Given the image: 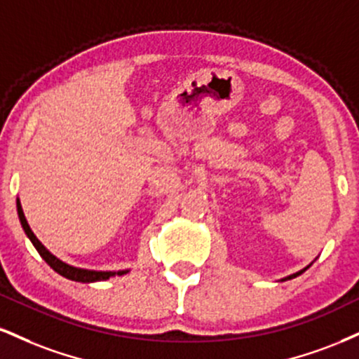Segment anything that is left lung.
<instances>
[{
    "instance_id": "1",
    "label": "left lung",
    "mask_w": 359,
    "mask_h": 359,
    "mask_svg": "<svg viewBox=\"0 0 359 359\" xmlns=\"http://www.w3.org/2000/svg\"><path fill=\"white\" fill-rule=\"evenodd\" d=\"M311 266V264H309ZM308 266V267H309ZM308 267H304V269H301V271H297V273L296 274H291V276H287V278H284V279H280V280H287V279H292V278H297V276H299V274H303L304 273V271L306 269H308Z\"/></svg>"
}]
</instances>
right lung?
Returning a JSON list of instances; mask_svg holds the SVG:
<instances>
[{
	"label": "right lung",
	"instance_id": "right-lung-1",
	"mask_svg": "<svg viewBox=\"0 0 359 359\" xmlns=\"http://www.w3.org/2000/svg\"><path fill=\"white\" fill-rule=\"evenodd\" d=\"M16 207H18V217H20V222L21 226H23V231L25 234L28 236V239L32 241L34 249L40 252V256L45 259V262L48 264L51 269L55 271V273H58L60 276H63V278L67 279H72V280H76V283H97V280H105L111 278V276H123L128 273V269L125 271H90V269H80V267H73L70 264H67V262L60 261L58 257H55L53 254L50 252L48 249L43 245L40 241H38V237L33 234V231L29 229L28 222H27V217H25L23 214V209H21V204H20V198H16Z\"/></svg>",
	"mask_w": 359,
	"mask_h": 359
}]
</instances>
